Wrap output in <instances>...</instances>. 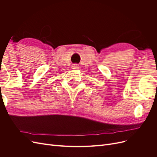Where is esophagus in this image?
<instances>
[{
    "label": "esophagus",
    "mask_w": 157,
    "mask_h": 157,
    "mask_svg": "<svg viewBox=\"0 0 157 157\" xmlns=\"http://www.w3.org/2000/svg\"><path fill=\"white\" fill-rule=\"evenodd\" d=\"M72 67L74 69H77L79 68V66H78V64H73V66H72Z\"/></svg>",
    "instance_id": "esophagus-1"
}]
</instances>
